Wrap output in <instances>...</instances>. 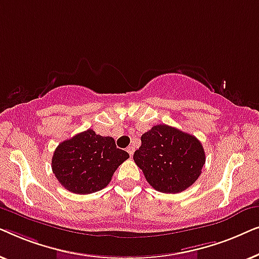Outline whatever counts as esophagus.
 I'll use <instances>...</instances> for the list:
<instances>
[{
    "mask_svg": "<svg viewBox=\"0 0 259 259\" xmlns=\"http://www.w3.org/2000/svg\"><path fill=\"white\" fill-rule=\"evenodd\" d=\"M127 152H128V154L131 155V157H132L133 153H134V147L133 146H128V147H127Z\"/></svg>",
    "mask_w": 259,
    "mask_h": 259,
    "instance_id": "esophagus-1",
    "label": "esophagus"
}]
</instances>
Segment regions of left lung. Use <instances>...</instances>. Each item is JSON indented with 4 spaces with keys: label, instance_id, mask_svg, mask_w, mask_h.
Here are the masks:
<instances>
[{
    "label": "left lung",
    "instance_id": "obj_1",
    "mask_svg": "<svg viewBox=\"0 0 259 259\" xmlns=\"http://www.w3.org/2000/svg\"><path fill=\"white\" fill-rule=\"evenodd\" d=\"M133 159L153 189L179 193L199 178L205 152L192 134L162 123L141 136V146Z\"/></svg>",
    "mask_w": 259,
    "mask_h": 259
}]
</instances>
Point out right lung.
I'll use <instances>...</instances> for the list:
<instances>
[{
	"label": "right lung",
	"mask_w": 259,
	"mask_h": 259,
	"mask_svg": "<svg viewBox=\"0 0 259 259\" xmlns=\"http://www.w3.org/2000/svg\"><path fill=\"white\" fill-rule=\"evenodd\" d=\"M130 154L115 146L112 137L81 132L56 147L52 169L66 190L76 194L97 192L111 182L113 173Z\"/></svg>",
	"instance_id": "1"
}]
</instances>
